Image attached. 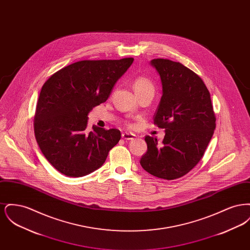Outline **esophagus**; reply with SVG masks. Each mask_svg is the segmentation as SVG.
<instances>
[{"mask_svg":"<svg viewBox=\"0 0 250 250\" xmlns=\"http://www.w3.org/2000/svg\"><path fill=\"white\" fill-rule=\"evenodd\" d=\"M122 138L125 141H130V140H134L136 138V136L133 134V133H127V132H125L122 134Z\"/></svg>","mask_w":250,"mask_h":250,"instance_id":"esophagus-1","label":"esophagus"}]
</instances>
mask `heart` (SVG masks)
<instances>
[{"label":"heart","instance_id":"b5f03b06","mask_svg":"<svg viewBox=\"0 0 250 250\" xmlns=\"http://www.w3.org/2000/svg\"><path fill=\"white\" fill-rule=\"evenodd\" d=\"M133 88L135 92H141L143 90H152L154 91V85L151 83L150 80L144 77L137 78L133 83Z\"/></svg>","mask_w":250,"mask_h":250}]
</instances>
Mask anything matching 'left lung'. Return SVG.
I'll return each instance as SVG.
<instances>
[{
	"label": "left lung",
	"mask_w": 250,
	"mask_h": 250,
	"mask_svg": "<svg viewBox=\"0 0 250 250\" xmlns=\"http://www.w3.org/2000/svg\"><path fill=\"white\" fill-rule=\"evenodd\" d=\"M160 77L162 96L154 124L165 129L162 143L146 136L147 152L141 165L157 178L174 180L189 172L210 143L215 117L210 93L202 79L180 62H150Z\"/></svg>",
	"instance_id": "8db88e82"
}]
</instances>
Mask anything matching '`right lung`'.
<instances>
[{
	"mask_svg": "<svg viewBox=\"0 0 250 250\" xmlns=\"http://www.w3.org/2000/svg\"><path fill=\"white\" fill-rule=\"evenodd\" d=\"M134 59L80 61L44 83L35 115L36 142L48 162L69 177H83L102 166L121 132L93 125L88 114L104 103Z\"/></svg>",
	"mask_w": 250,
	"mask_h": 250,
	"instance_id": "obj_1",
	"label": "right lung"
}]
</instances>
